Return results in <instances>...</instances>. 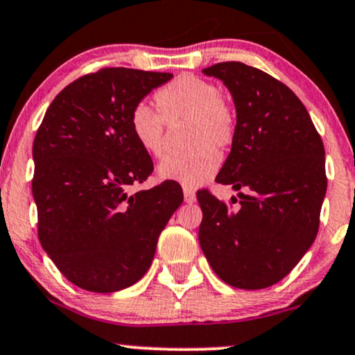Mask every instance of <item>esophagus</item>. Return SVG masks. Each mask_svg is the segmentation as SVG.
I'll use <instances>...</instances> for the list:
<instances>
[{
	"instance_id": "1",
	"label": "esophagus",
	"mask_w": 355,
	"mask_h": 355,
	"mask_svg": "<svg viewBox=\"0 0 355 355\" xmlns=\"http://www.w3.org/2000/svg\"><path fill=\"white\" fill-rule=\"evenodd\" d=\"M183 198H185V203H189V205L195 203L196 202L195 191L190 190V189H183Z\"/></svg>"
}]
</instances>
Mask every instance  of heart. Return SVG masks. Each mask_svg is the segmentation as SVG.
<instances>
[{"mask_svg":"<svg viewBox=\"0 0 355 355\" xmlns=\"http://www.w3.org/2000/svg\"><path fill=\"white\" fill-rule=\"evenodd\" d=\"M159 112L139 104L130 112V132L135 142L153 159H162L166 148V125L185 122L183 139L190 150L162 162L160 180L177 182L196 189L208 182L218 166L215 150H225L236 135V112L220 96L218 87L195 74H180L153 96Z\"/></svg>","mask_w":355,"mask_h":355,"instance_id":"b5f03b06","label":"heart"}]
</instances>
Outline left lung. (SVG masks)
I'll return each mask as SVG.
<instances>
[{"instance_id":"left-lung-1","label":"left lung","mask_w":355,"mask_h":355,"mask_svg":"<svg viewBox=\"0 0 355 355\" xmlns=\"http://www.w3.org/2000/svg\"><path fill=\"white\" fill-rule=\"evenodd\" d=\"M203 74L223 80L236 107V135L216 182L246 193L234 211L208 190L196 193L200 246L226 284L270 288L318 234L327 189L321 135L296 94L266 72L230 61Z\"/></svg>"}]
</instances>
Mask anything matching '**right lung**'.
Returning <instances> with one entry per match:
<instances>
[{
  "label": "right lung",
  "instance_id": "1",
  "mask_svg": "<svg viewBox=\"0 0 355 355\" xmlns=\"http://www.w3.org/2000/svg\"><path fill=\"white\" fill-rule=\"evenodd\" d=\"M170 72L104 67L62 89L33 144L37 236L58 270L92 293L129 288L147 272L183 193L166 180L130 193L153 164L130 112Z\"/></svg>",
  "mask_w": 355,
  "mask_h": 355
}]
</instances>
